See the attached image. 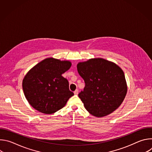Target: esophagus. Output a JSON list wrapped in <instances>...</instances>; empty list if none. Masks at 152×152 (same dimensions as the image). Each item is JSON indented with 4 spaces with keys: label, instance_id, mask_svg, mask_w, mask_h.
Listing matches in <instances>:
<instances>
[{
    "label": "esophagus",
    "instance_id": "34e87169",
    "mask_svg": "<svg viewBox=\"0 0 152 152\" xmlns=\"http://www.w3.org/2000/svg\"><path fill=\"white\" fill-rule=\"evenodd\" d=\"M78 93H79V90H78L77 89H76V90L74 91V94H75V95H77Z\"/></svg>",
    "mask_w": 152,
    "mask_h": 152
}]
</instances>
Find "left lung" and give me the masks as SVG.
Listing matches in <instances>:
<instances>
[{
	"label": "left lung",
	"instance_id": "8db88e82",
	"mask_svg": "<svg viewBox=\"0 0 152 152\" xmlns=\"http://www.w3.org/2000/svg\"><path fill=\"white\" fill-rule=\"evenodd\" d=\"M77 69L85 83L78 96L87 111L95 117H102L115 111L127 91L122 69L103 58L79 62Z\"/></svg>",
	"mask_w": 152,
	"mask_h": 152
}]
</instances>
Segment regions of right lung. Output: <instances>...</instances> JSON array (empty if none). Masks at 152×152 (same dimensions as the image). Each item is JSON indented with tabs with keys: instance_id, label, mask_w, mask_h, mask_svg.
<instances>
[{
	"instance_id": "right-lung-1",
	"label": "right lung",
	"mask_w": 152,
	"mask_h": 152,
	"mask_svg": "<svg viewBox=\"0 0 152 152\" xmlns=\"http://www.w3.org/2000/svg\"><path fill=\"white\" fill-rule=\"evenodd\" d=\"M72 63L53 58L38 63L25 75L23 90L29 103L38 111L46 114L62 108L74 95L69 83L62 75L70 69Z\"/></svg>"
}]
</instances>
